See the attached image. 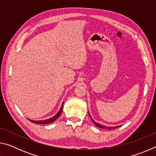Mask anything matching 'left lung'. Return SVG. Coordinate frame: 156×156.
I'll list each match as a JSON object with an SVG mask.
<instances>
[{
	"instance_id": "left-lung-1",
	"label": "left lung",
	"mask_w": 156,
	"mask_h": 156,
	"mask_svg": "<svg viewBox=\"0 0 156 156\" xmlns=\"http://www.w3.org/2000/svg\"><path fill=\"white\" fill-rule=\"evenodd\" d=\"M89 116H90V118H91V120H92V122H93L95 124V125L97 126L98 127H99V128L107 129H109V130H110V129H115V128L120 127V125H119V126H104V125H100V124L98 123V122H95V121L93 120V118H91V116L90 115V114H89Z\"/></svg>"
}]
</instances>
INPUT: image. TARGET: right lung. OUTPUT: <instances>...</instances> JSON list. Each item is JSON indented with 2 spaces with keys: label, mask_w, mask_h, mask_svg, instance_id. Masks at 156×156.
<instances>
[{
  "label": "right lung",
  "mask_w": 156,
  "mask_h": 156,
  "mask_svg": "<svg viewBox=\"0 0 156 156\" xmlns=\"http://www.w3.org/2000/svg\"><path fill=\"white\" fill-rule=\"evenodd\" d=\"M63 104H64V102H62V104L61 105V107H60V109L58 111V112L56 115L53 116V117L48 118V119H46L44 120H30V119H28V120H30L31 122H32L34 123L41 124V125H45V124H49V123H51L53 122H54V121L59 117V115H60V113H61V112H62V108H63Z\"/></svg>",
  "instance_id": "right-lung-1"
}]
</instances>
